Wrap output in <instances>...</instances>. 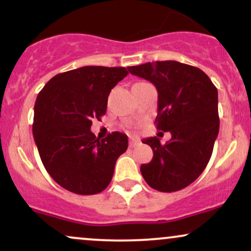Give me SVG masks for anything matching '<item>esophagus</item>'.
<instances>
[{
    "instance_id": "esophagus-1",
    "label": "esophagus",
    "mask_w": 251,
    "mask_h": 251,
    "mask_svg": "<svg viewBox=\"0 0 251 251\" xmlns=\"http://www.w3.org/2000/svg\"><path fill=\"white\" fill-rule=\"evenodd\" d=\"M138 144H139V140H138L137 138H131V139H129V142H128L129 148H135Z\"/></svg>"
}]
</instances>
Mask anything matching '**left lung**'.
<instances>
[{"instance_id":"8db88e82","label":"left lung","mask_w":251,"mask_h":251,"mask_svg":"<svg viewBox=\"0 0 251 251\" xmlns=\"http://www.w3.org/2000/svg\"><path fill=\"white\" fill-rule=\"evenodd\" d=\"M127 70L158 91L157 129L171 133L162 145L157 137L144 139L153 158L140 171L146 183L160 192L190 185L208 165L220 131L218 93L200 68L177 61H155Z\"/></svg>"}]
</instances>
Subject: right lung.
Returning <instances> with one entry per match:
<instances>
[{
	"label": "right lung",
	"mask_w": 251,
	"mask_h": 251,
	"mask_svg": "<svg viewBox=\"0 0 251 251\" xmlns=\"http://www.w3.org/2000/svg\"><path fill=\"white\" fill-rule=\"evenodd\" d=\"M127 74L125 67L85 66L51 77L37 96L34 140L45 169L63 189L96 195L111 183L127 135L112 132L99 140L92 119L105 116L111 89Z\"/></svg>",
	"instance_id": "add662e5"
}]
</instances>
